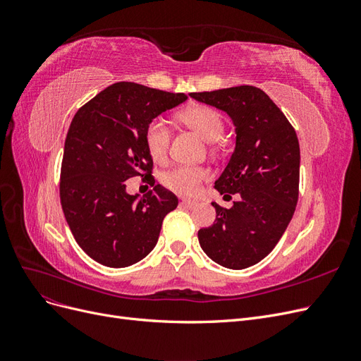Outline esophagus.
I'll return each instance as SVG.
<instances>
[{"label": "esophagus", "instance_id": "1", "mask_svg": "<svg viewBox=\"0 0 361 361\" xmlns=\"http://www.w3.org/2000/svg\"><path fill=\"white\" fill-rule=\"evenodd\" d=\"M180 204L187 207V209H192V207L197 206V202H192V200H187V199H185V200L180 202Z\"/></svg>", "mask_w": 361, "mask_h": 361}]
</instances>
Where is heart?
<instances>
[{"label": "heart", "instance_id": "heart-1", "mask_svg": "<svg viewBox=\"0 0 361 361\" xmlns=\"http://www.w3.org/2000/svg\"><path fill=\"white\" fill-rule=\"evenodd\" d=\"M182 123L194 129L203 140L214 143L224 134V122L221 114L211 106L195 105L179 113ZM171 133L169 126L159 118L152 120L145 130V145L150 158L158 164L167 159ZM207 173L202 167L178 166L162 173L161 182L166 188L179 195H194L200 190V185L207 179Z\"/></svg>", "mask_w": 361, "mask_h": 361}]
</instances>
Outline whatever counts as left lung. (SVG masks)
I'll use <instances>...</instances> for the list:
<instances>
[{
	"instance_id": "obj_1",
	"label": "left lung",
	"mask_w": 361,
	"mask_h": 361,
	"mask_svg": "<svg viewBox=\"0 0 361 361\" xmlns=\"http://www.w3.org/2000/svg\"><path fill=\"white\" fill-rule=\"evenodd\" d=\"M232 118L236 143L215 190L231 197V209L212 203L215 223L199 231L204 253L218 265H256L289 226L298 202L300 145L297 133L269 96L253 85L191 93Z\"/></svg>"
}]
</instances>
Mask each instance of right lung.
I'll return each mask as SVG.
<instances>
[{
  "instance_id": "1",
  "label": "right lung",
  "mask_w": 361,
  "mask_h": 361,
  "mask_svg": "<svg viewBox=\"0 0 361 361\" xmlns=\"http://www.w3.org/2000/svg\"><path fill=\"white\" fill-rule=\"evenodd\" d=\"M188 99L135 82H116L76 111L64 141L60 200L78 245L93 260L125 268L155 248L162 220L178 197L155 185L145 145L147 125ZM143 176L154 185L145 198L124 180Z\"/></svg>"
}]
</instances>
